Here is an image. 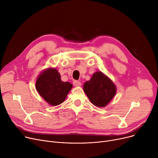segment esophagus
Instances as JSON below:
<instances>
[{
    "mask_svg": "<svg viewBox=\"0 0 158 158\" xmlns=\"http://www.w3.org/2000/svg\"><path fill=\"white\" fill-rule=\"evenodd\" d=\"M73 85H74L75 86H80L81 85V82L79 81H77V80L74 81L73 82Z\"/></svg>",
    "mask_w": 158,
    "mask_h": 158,
    "instance_id": "1",
    "label": "esophagus"
}]
</instances>
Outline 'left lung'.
I'll return each mask as SVG.
<instances>
[{
	"mask_svg": "<svg viewBox=\"0 0 158 158\" xmlns=\"http://www.w3.org/2000/svg\"><path fill=\"white\" fill-rule=\"evenodd\" d=\"M83 89L91 102L97 107L106 106L117 92L113 82L101 72L95 73L84 84Z\"/></svg>",
	"mask_w": 158,
	"mask_h": 158,
	"instance_id": "obj_1",
	"label": "left lung"
}]
</instances>
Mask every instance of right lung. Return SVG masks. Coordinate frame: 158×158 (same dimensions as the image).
<instances>
[{
	"mask_svg": "<svg viewBox=\"0 0 158 158\" xmlns=\"http://www.w3.org/2000/svg\"><path fill=\"white\" fill-rule=\"evenodd\" d=\"M39 94L52 106L61 104L72 88L69 82H63L57 70L49 69L40 75L36 82Z\"/></svg>",
	"mask_w": 158,
	"mask_h": 158,
	"instance_id": "right-lung-1",
	"label": "right lung"
}]
</instances>
